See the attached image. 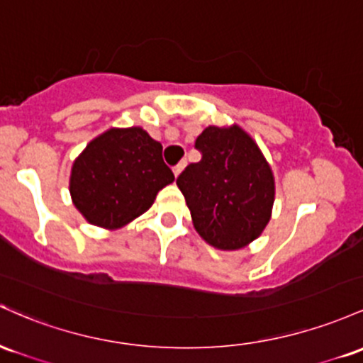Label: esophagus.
Returning a JSON list of instances; mask_svg holds the SVG:
<instances>
[{
	"label": "esophagus",
	"instance_id": "1",
	"mask_svg": "<svg viewBox=\"0 0 363 363\" xmlns=\"http://www.w3.org/2000/svg\"><path fill=\"white\" fill-rule=\"evenodd\" d=\"M183 168H185V161H183V162H178L177 166H173V173H174V177H178V174L182 173V169H183Z\"/></svg>",
	"mask_w": 363,
	"mask_h": 363
}]
</instances>
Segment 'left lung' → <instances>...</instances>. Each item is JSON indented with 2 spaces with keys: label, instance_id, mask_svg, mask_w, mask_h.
Listing matches in <instances>:
<instances>
[{
  "label": "left lung",
  "instance_id": "obj_1",
  "mask_svg": "<svg viewBox=\"0 0 363 363\" xmlns=\"http://www.w3.org/2000/svg\"><path fill=\"white\" fill-rule=\"evenodd\" d=\"M201 161L177 178L194 226L221 250L245 247L262 233L274 202V178L262 152L240 127H207L195 140Z\"/></svg>",
  "mask_w": 363,
  "mask_h": 363
}]
</instances>
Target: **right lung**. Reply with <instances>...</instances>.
<instances>
[{
	"instance_id": "add662e5",
	"label": "right lung",
	"mask_w": 363,
	"mask_h": 363,
	"mask_svg": "<svg viewBox=\"0 0 363 363\" xmlns=\"http://www.w3.org/2000/svg\"><path fill=\"white\" fill-rule=\"evenodd\" d=\"M173 180L162 145L145 130L111 128L73 162L70 194L91 225L113 230L144 214Z\"/></svg>"
}]
</instances>
